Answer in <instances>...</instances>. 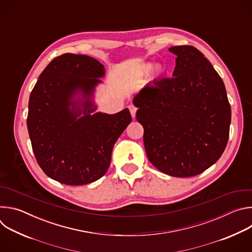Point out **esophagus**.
<instances>
[{
	"mask_svg": "<svg viewBox=\"0 0 252 252\" xmlns=\"http://www.w3.org/2000/svg\"><path fill=\"white\" fill-rule=\"evenodd\" d=\"M128 109H129V112H130V115H131L132 119H134L135 118V113H136V107L133 104H130L128 106Z\"/></svg>",
	"mask_w": 252,
	"mask_h": 252,
	"instance_id": "obj_1",
	"label": "esophagus"
}]
</instances>
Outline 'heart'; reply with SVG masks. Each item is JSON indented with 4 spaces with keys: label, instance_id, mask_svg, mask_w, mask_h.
<instances>
[{
    "label": "heart",
    "instance_id": "heart-1",
    "mask_svg": "<svg viewBox=\"0 0 252 252\" xmlns=\"http://www.w3.org/2000/svg\"><path fill=\"white\" fill-rule=\"evenodd\" d=\"M152 69H153V64L152 63H146V64H143V66H142V70L145 71V73H149V71H151ZM153 70H154V73L156 75H160L163 71V66L161 64H157V65H155Z\"/></svg>",
    "mask_w": 252,
    "mask_h": 252
}]
</instances>
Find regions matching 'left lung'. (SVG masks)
Segmentation results:
<instances>
[{
  "instance_id": "left-lung-1",
  "label": "left lung",
  "mask_w": 252,
  "mask_h": 252,
  "mask_svg": "<svg viewBox=\"0 0 252 252\" xmlns=\"http://www.w3.org/2000/svg\"><path fill=\"white\" fill-rule=\"evenodd\" d=\"M171 78L147 84L133 97L150 161L161 172L189 177L219 160L229 136L224 84L196 48L174 46Z\"/></svg>"
}]
</instances>
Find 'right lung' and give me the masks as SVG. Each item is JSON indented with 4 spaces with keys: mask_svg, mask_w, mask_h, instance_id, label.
<instances>
[{
    "mask_svg": "<svg viewBox=\"0 0 252 252\" xmlns=\"http://www.w3.org/2000/svg\"><path fill=\"white\" fill-rule=\"evenodd\" d=\"M104 76L97 60L63 54L46 66L31 93L27 126L32 152L54 181L91 184L110 166L113 148L131 116L128 109L95 112L94 93Z\"/></svg>",
    "mask_w": 252,
    "mask_h": 252,
    "instance_id": "1",
    "label": "right lung"
}]
</instances>
